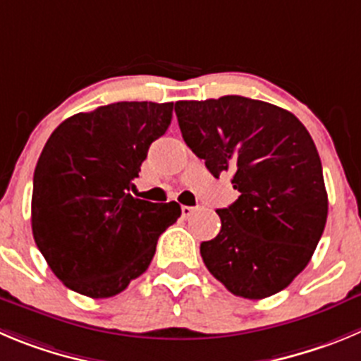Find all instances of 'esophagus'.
Returning a JSON list of instances; mask_svg holds the SVG:
<instances>
[{
	"label": "esophagus",
	"instance_id": "esophagus-1",
	"mask_svg": "<svg viewBox=\"0 0 361 361\" xmlns=\"http://www.w3.org/2000/svg\"><path fill=\"white\" fill-rule=\"evenodd\" d=\"M194 212H196V208H194V207H187V204H183V207H181V215H183L185 219L190 217Z\"/></svg>",
	"mask_w": 361,
	"mask_h": 361
}]
</instances>
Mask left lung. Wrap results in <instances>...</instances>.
Listing matches in <instances>:
<instances>
[{
  "mask_svg": "<svg viewBox=\"0 0 361 361\" xmlns=\"http://www.w3.org/2000/svg\"><path fill=\"white\" fill-rule=\"evenodd\" d=\"M174 112L187 146L240 192L217 210L221 231L201 244L204 265L238 298L278 294L308 265L328 217L308 130L288 110L244 96L176 101Z\"/></svg>",
  "mask_w": 361,
  "mask_h": 361,
  "instance_id": "left-lung-1",
  "label": "left lung"
}]
</instances>
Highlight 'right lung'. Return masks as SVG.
<instances>
[{
  "label": "right lung",
  "instance_id": "add662e5",
  "mask_svg": "<svg viewBox=\"0 0 361 361\" xmlns=\"http://www.w3.org/2000/svg\"><path fill=\"white\" fill-rule=\"evenodd\" d=\"M173 103L121 101L76 114L51 133L33 173L32 231L49 269L71 290L112 298L139 278L158 237L178 221L176 201L130 194Z\"/></svg>",
  "mask_w": 361,
  "mask_h": 361
}]
</instances>
